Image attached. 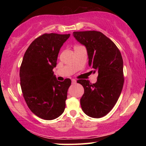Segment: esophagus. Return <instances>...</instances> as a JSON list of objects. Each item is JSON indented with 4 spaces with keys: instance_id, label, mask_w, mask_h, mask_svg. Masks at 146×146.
<instances>
[{
    "instance_id": "esophagus-1",
    "label": "esophagus",
    "mask_w": 146,
    "mask_h": 146,
    "mask_svg": "<svg viewBox=\"0 0 146 146\" xmlns=\"http://www.w3.org/2000/svg\"><path fill=\"white\" fill-rule=\"evenodd\" d=\"M72 83L73 84H74L76 83V80H74V79H72Z\"/></svg>"
}]
</instances>
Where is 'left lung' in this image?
I'll return each instance as SVG.
<instances>
[{"instance_id":"left-lung-1","label":"left lung","mask_w":146,"mask_h":146,"mask_svg":"<svg viewBox=\"0 0 146 146\" xmlns=\"http://www.w3.org/2000/svg\"><path fill=\"white\" fill-rule=\"evenodd\" d=\"M73 36L86 48L89 66L94 73H98L95 84L86 80L77 81L84 89L80 99L82 109L88 116L100 118L111 110L122 90V57L115 44L100 32H74Z\"/></svg>"}]
</instances>
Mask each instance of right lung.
Returning <instances> with one entry per match:
<instances>
[{"instance_id":"1","label":"right lung","mask_w":146,"mask_h":146,"mask_svg":"<svg viewBox=\"0 0 146 146\" xmlns=\"http://www.w3.org/2000/svg\"><path fill=\"white\" fill-rule=\"evenodd\" d=\"M70 35L44 34L31 44L20 68L24 98L32 112L46 120L57 118L64 111L71 80H57L53 68L60 49Z\"/></svg>"}]
</instances>
